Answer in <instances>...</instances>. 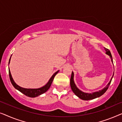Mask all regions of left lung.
<instances>
[{
	"instance_id": "left-lung-1",
	"label": "left lung",
	"mask_w": 122,
	"mask_h": 122,
	"mask_svg": "<svg viewBox=\"0 0 122 122\" xmlns=\"http://www.w3.org/2000/svg\"><path fill=\"white\" fill-rule=\"evenodd\" d=\"M104 49H105V50L106 51V54H107V55H108L110 56V57L111 59V61H112V62H113L112 56V55H111L110 51H109V50L107 49V48H105V47H104ZM113 75H114V73H113ZM113 76H112V78H111V81L108 83V85L106 86V87H104L103 90L99 91L98 92H94V93H85V92H82L81 91H80L77 88V87H76V85L75 84L74 81H73V72H72L71 78H70V86H71V89H72V91L73 92V93H74L75 95L77 96V97L83 99V100H86V101L90 100V99H93L96 98H97V97H100L101 96L103 95V94L105 93V92H106V91L107 90V89L108 88L109 85H110L111 82V81H112V79L113 78Z\"/></svg>"
}]
</instances>
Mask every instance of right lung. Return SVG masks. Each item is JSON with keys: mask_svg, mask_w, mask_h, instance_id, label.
<instances>
[{"mask_svg": "<svg viewBox=\"0 0 122 122\" xmlns=\"http://www.w3.org/2000/svg\"><path fill=\"white\" fill-rule=\"evenodd\" d=\"M10 58L9 59V64L10 62ZM58 72H59V71L56 72L52 75V77H51V78L50 79L49 82H47V83L46 84V85H45L44 86L41 87V88H37V89H30V88L27 89V88H22V87L19 86L18 85H17L15 83V82L14 81L13 79L11 77V73H10V71L9 68V75L10 80V81H11V84L13 85V86L14 87V88H16V90H18V91H19L20 92H21L22 93H23L24 95H25V96H27V97H31V98L37 97V96H39V95H41V94L44 93H45V92H46V91H47L49 89L50 87L51 83H52L53 80H54L55 76L58 73Z\"/></svg>", "mask_w": 122, "mask_h": 122, "instance_id": "add662e5", "label": "right lung"}]
</instances>
